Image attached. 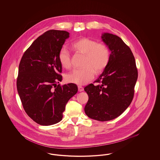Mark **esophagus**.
Returning a JSON list of instances; mask_svg holds the SVG:
<instances>
[{
	"label": "esophagus",
	"instance_id": "34e87169",
	"mask_svg": "<svg viewBox=\"0 0 160 160\" xmlns=\"http://www.w3.org/2000/svg\"><path fill=\"white\" fill-rule=\"evenodd\" d=\"M78 91L79 92L83 91V87H82V86H78Z\"/></svg>",
	"mask_w": 160,
	"mask_h": 160
}]
</instances>
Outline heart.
<instances>
[{
	"mask_svg": "<svg viewBox=\"0 0 160 160\" xmlns=\"http://www.w3.org/2000/svg\"><path fill=\"white\" fill-rule=\"evenodd\" d=\"M72 47L84 54V67L74 69L66 75L65 80L68 83L79 85L88 83L93 78L95 72L100 73L106 68L110 61V52L108 46L90 38H80L72 42ZM59 60L63 68L71 67V54L65 47H62L59 52Z\"/></svg>",
	"mask_w": 160,
	"mask_h": 160,
	"instance_id": "b5f03b06",
	"label": "heart"
}]
</instances>
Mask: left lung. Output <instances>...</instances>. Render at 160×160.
I'll list each match as a JSON object with an SVG mask.
<instances>
[{
    "label": "left lung",
    "mask_w": 160,
    "mask_h": 160,
    "mask_svg": "<svg viewBox=\"0 0 160 160\" xmlns=\"http://www.w3.org/2000/svg\"><path fill=\"white\" fill-rule=\"evenodd\" d=\"M101 39L111 52L110 61L95 81L98 84H90L84 89L89 97L84 112L91 119L107 121L120 116L129 107L138 72L133 54L121 38L102 33Z\"/></svg>",
    "instance_id": "8db88e82"
}]
</instances>
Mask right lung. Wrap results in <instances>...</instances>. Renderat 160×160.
Wrapping results in <instances>:
<instances>
[{"instance_id": "1", "label": "right lung", "mask_w": 160, "mask_h": 160, "mask_svg": "<svg viewBox=\"0 0 160 160\" xmlns=\"http://www.w3.org/2000/svg\"><path fill=\"white\" fill-rule=\"evenodd\" d=\"M69 33L50 30L36 39L24 52L18 67L17 88L26 113L41 125L60 122L69 99L76 94V84L61 86L59 52Z\"/></svg>"}]
</instances>
